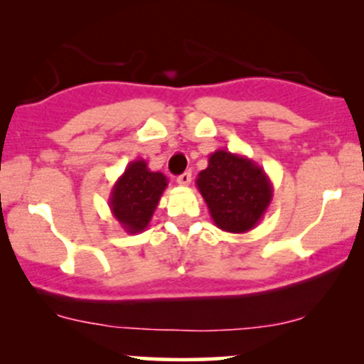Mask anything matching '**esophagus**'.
<instances>
[{
  "label": "esophagus",
  "instance_id": "esophagus-1",
  "mask_svg": "<svg viewBox=\"0 0 364 364\" xmlns=\"http://www.w3.org/2000/svg\"><path fill=\"white\" fill-rule=\"evenodd\" d=\"M176 181H178L179 186H188V185H190V183H191V173H190V171H186V173L179 174Z\"/></svg>",
  "mask_w": 364,
  "mask_h": 364
}]
</instances>
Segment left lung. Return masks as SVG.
Instances as JSON below:
<instances>
[{"label": "left lung", "instance_id": "obj_1", "mask_svg": "<svg viewBox=\"0 0 364 364\" xmlns=\"http://www.w3.org/2000/svg\"><path fill=\"white\" fill-rule=\"evenodd\" d=\"M196 188L214 224L232 235L252 231L274 196V186L262 166L253 159L220 149L208 156V166L200 171Z\"/></svg>", "mask_w": 364, "mask_h": 364}]
</instances>
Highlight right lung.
<instances>
[{
    "instance_id": "obj_1",
    "label": "right lung",
    "mask_w": 364,
    "mask_h": 364,
    "mask_svg": "<svg viewBox=\"0 0 364 364\" xmlns=\"http://www.w3.org/2000/svg\"><path fill=\"white\" fill-rule=\"evenodd\" d=\"M168 178L159 171H150L144 159L132 161L112 186L109 195L111 214L129 235L147 229Z\"/></svg>"
}]
</instances>
